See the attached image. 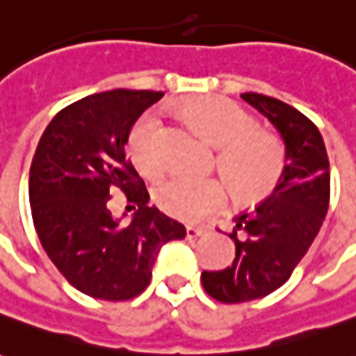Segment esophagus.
Wrapping results in <instances>:
<instances>
[{"label":"esophagus","instance_id":"1","mask_svg":"<svg viewBox=\"0 0 356 356\" xmlns=\"http://www.w3.org/2000/svg\"><path fill=\"white\" fill-rule=\"evenodd\" d=\"M208 231L209 227H206V225H188L186 227V238H198V236H204Z\"/></svg>","mask_w":356,"mask_h":356}]
</instances>
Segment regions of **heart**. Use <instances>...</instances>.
Here are the masks:
<instances>
[{
  "mask_svg": "<svg viewBox=\"0 0 356 356\" xmlns=\"http://www.w3.org/2000/svg\"><path fill=\"white\" fill-rule=\"evenodd\" d=\"M179 116L209 145L217 147L216 168L240 206H254L275 193L288 163L284 139L257 125L252 112L225 97H194L179 106ZM133 163L147 177L162 175L168 160L162 147V124L152 114L143 116L129 135ZM217 177L173 175L154 191L163 213L181 221H198L223 208L227 188Z\"/></svg>",
  "mask_w": 356,
  "mask_h": 356,
  "instance_id": "b5f03b06",
  "label": "heart"
}]
</instances>
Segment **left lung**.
<instances>
[{
    "mask_svg": "<svg viewBox=\"0 0 356 356\" xmlns=\"http://www.w3.org/2000/svg\"><path fill=\"white\" fill-rule=\"evenodd\" d=\"M240 97L280 131L288 163L275 193L234 217L236 257L231 267L202 273L204 290L221 303H244L278 290L313 244L330 204V162L318 127L275 97Z\"/></svg>",
    "mask_w": 356,
    "mask_h": 356,
    "instance_id": "8db88e82",
    "label": "left lung"
}]
</instances>
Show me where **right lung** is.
Instances as JSON below:
<instances>
[{"mask_svg": "<svg viewBox=\"0 0 356 356\" xmlns=\"http://www.w3.org/2000/svg\"><path fill=\"white\" fill-rule=\"evenodd\" d=\"M162 91L112 89L68 104L51 120L30 165V206L43 250L76 290L104 301L145 291L160 248L185 227L148 206V191L127 158L137 118ZM114 190L136 209L122 225L109 211Z\"/></svg>", "mask_w": 356, "mask_h": 356, "instance_id": "obj_1", "label": "right lung"}]
</instances>
